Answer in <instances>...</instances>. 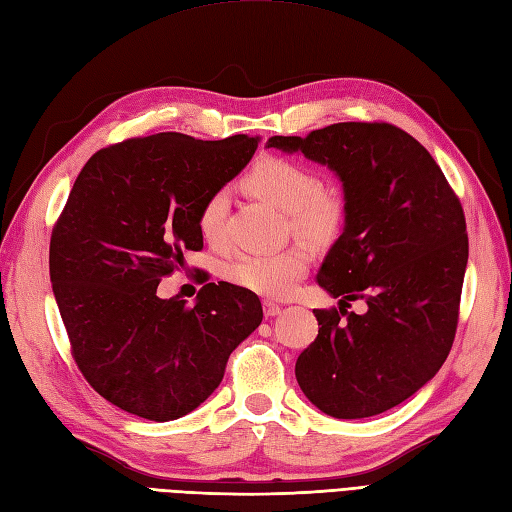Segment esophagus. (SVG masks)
<instances>
[{
  "label": "esophagus",
  "instance_id": "1",
  "mask_svg": "<svg viewBox=\"0 0 512 512\" xmlns=\"http://www.w3.org/2000/svg\"><path fill=\"white\" fill-rule=\"evenodd\" d=\"M263 310H265V317L267 319H271V317H276V315H280V306L276 304V302H263Z\"/></svg>",
  "mask_w": 512,
  "mask_h": 512
}]
</instances>
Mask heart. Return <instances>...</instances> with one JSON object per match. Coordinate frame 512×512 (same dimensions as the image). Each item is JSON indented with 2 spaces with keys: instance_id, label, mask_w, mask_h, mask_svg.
Returning <instances> with one entry per match:
<instances>
[{
  "instance_id": "1",
  "label": "heart",
  "mask_w": 512,
  "mask_h": 512,
  "mask_svg": "<svg viewBox=\"0 0 512 512\" xmlns=\"http://www.w3.org/2000/svg\"><path fill=\"white\" fill-rule=\"evenodd\" d=\"M245 186L289 215V223L302 239L326 245L341 234L347 204L339 191L321 186L317 173L282 156H263L245 176ZM228 215V191L217 189L199 206L197 228L208 243L223 239ZM313 254L304 245H291L276 254H241L223 267V276L234 286L260 297H289L302 280Z\"/></svg>"
}]
</instances>
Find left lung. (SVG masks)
Here are the masks:
<instances>
[{"label":"left lung","instance_id":"8db88e82","mask_svg":"<svg viewBox=\"0 0 512 512\" xmlns=\"http://www.w3.org/2000/svg\"><path fill=\"white\" fill-rule=\"evenodd\" d=\"M343 182L347 215L317 282L339 310H315L317 339L297 356L299 389L336 419L380 415L434 378L452 350L469 256L460 199L417 139L384 121L271 136ZM363 298V316L345 305Z\"/></svg>","mask_w":512,"mask_h":512}]
</instances>
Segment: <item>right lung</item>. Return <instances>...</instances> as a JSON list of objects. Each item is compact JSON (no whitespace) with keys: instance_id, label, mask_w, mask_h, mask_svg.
Instances as JSON below:
<instances>
[{"instance_id":"1","label":"right lung","mask_w":512,"mask_h":512,"mask_svg":"<svg viewBox=\"0 0 512 512\" xmlns=\"http://www.w3.org/2000/svg\"><path fill=\"white\" fill-rule=\"evenodd\" d=\"M258 141L136 136L95 152L73 184L49 241V278L84 380L130 415L191 413L263 321L258 295L228 282L202 286L195 306L156 293L186 249L204 247L199 206L252 160Z\"/></svg>"}]
</instances>
